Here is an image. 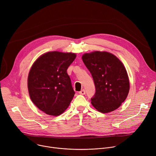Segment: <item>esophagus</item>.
I'll return each mask as SVG.
<instances>
[{
  "label": "esophagus",
  "instance_id": "obj_1",
  "mask_svg": "<svg viewBox=\"0 0 156 156\" xmlns=\"http://www.w3.org/2000/svg\"><path fill=\"white\" fill-rule=\"evenodd\" d=\"M85 90L83 89V90H81L80 92H79V93L80 95H85Z\"/></svg>",
  "mask_w": 156,
  "mask_h": 156
}]
</instances>
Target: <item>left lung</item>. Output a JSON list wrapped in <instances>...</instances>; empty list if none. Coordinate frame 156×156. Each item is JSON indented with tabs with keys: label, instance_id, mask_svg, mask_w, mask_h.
<instances>
[{
	"label": "left lung",
	"instance_id": "obj_1",
	"mask_svg": "<svg viewBox=\"0 0 156 156\" xmlns=\"http://www.w3.org/2000/svg\"><path fill=\"white\" fill-rule=\"evenodd\" d=\"M82 60L94 81L95 93L91 103L98 111L108 113L118 108L129 91V80L122 62L108 52L85 53Z\"/></svg>",
	"mask_w": 156,
	"mask_h": 156
}]
</instances>
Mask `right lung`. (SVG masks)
<instances>
[{
    "instance_id": "add662e5",
    "label": "right lung",
    "mask_w": 156,
    "mask_h": 156,
    "mask_svg": "<svg viewBox=\"0 0 156 156\" xmlns=\"http://www.w3.org/2000/svg\"><path fill=\"white\" fill-rule=\"evenodd\" d=\"M76 55L48 52L41 56L29 71L27 87L34 104L48 115L58 116L68 107L75 95L67 69Z\"/></svg>"
}]
</instances>
